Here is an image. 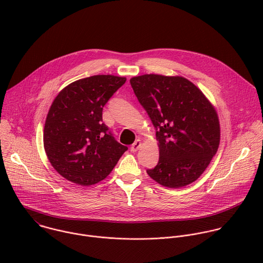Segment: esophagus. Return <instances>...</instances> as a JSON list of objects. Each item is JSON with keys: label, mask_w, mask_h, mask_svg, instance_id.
<instances>
[{"label": "esophagus", "mask_w": 263, "mask_h": 263, "mask_svg": "<svg viewBox=\"0 0 263 263\" xmlns=\"http://www.w3.org/2000/svg\"><path fill=\"white\" fill-rule=\"evenodd\" d=\"M141 144H142L141 140H140V139H137V140L131 145V152H136L137 149L141 146Z\"/></svg>", "instance_id": "34e87169"}]
</instances>
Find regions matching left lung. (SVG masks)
I'll return each mask as SVG.
<instances>
[{"mask_svg":"<svg viewBox=\"0 0 263 263\" xmlns=\"http://www.w3.org/2000/svg\"><path fill=\"white\" fill-rule=\"evenodd\" d=\"M130 83L156 128L159 161L147 175L168 189L195 182L219 145V121L213 105L181 76L146 73L131 78Z\"/></svg>","mask_w":263,"mask_h":263,"instance_id":"1","label":"left lung"}]
</instances>
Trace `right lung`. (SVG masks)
Listing matches in <instances>:
<instances>
[{"mask_svg": "<svg viewBox=\"0 0 263 263\" xmlns=\"http://www.w3.org/2000/svg\"><path fill=\"white\" fill-rule=\"evenodd\" d=\"M125 77L97 74L65 86L54 99L44 129V146L52 166L82 186L104 180L127 151L103 123V107Z\"/></svg>", "mask_w": 263, "mask_h": 263, "instance_id": "1", "label": "right lung"}]
</instances>
